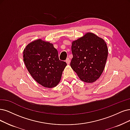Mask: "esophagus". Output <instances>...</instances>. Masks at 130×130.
Masks as SVG:
<instances>
[{
  "label": "esophagus",
  "mask_w": 130,
  "mask_h": 130,
  "mask_svg": "<svg viewBox=\"0 0 130 130\" xmlns=\"http://www.w3.org/2000/svg\"><path fill=\"white\" fill-rule=\"evenodd\" d=\"M66 63H67V64H68V65L70 64V59L69 58H68L66 59Z\"/></svg>",
  "instance_id": "obj_1"
}]
</instances>
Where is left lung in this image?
Returning a JSON list of instances; mask_svg holds the SVG:
<instances>
[{
	"instance_id": "left-lung-1",
	"label": "left lung",
	"mask_w": 130,
	"mask_h": 130,
	"mask_svg": "<svg viewBox=\"0 0 130 130\" xmlns=\"http://www.w3.org/2000/svg\"><path fill=\"white\" fill-rule=\"evenodd\" d=\"M73 58L71 67L80 79L93 83L101 75L106 63L108 49L102 38L88 32L72 42Z\"/></svg>"
}]
</instances>
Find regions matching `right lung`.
Returning a JSON list of instances; mask_svg holds the SVG:
<instances>
[{"instance_id": "1", "label": "right lung", "mask_w": 130, "mask_h": 130, "mask_svg": "<svg viewBox=\"0 0 130 130\" xmlns=\"http://www.w3.org/2000/svg\"><path fill=\"white\" fill-rule=\"evenodd\" d=\"M23 58L33 79L45 88H53L59 84L67 65L59 59L52 43L40 38L28 44L23 51Z\"/></svg>"}]
</instances>
